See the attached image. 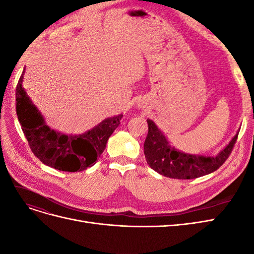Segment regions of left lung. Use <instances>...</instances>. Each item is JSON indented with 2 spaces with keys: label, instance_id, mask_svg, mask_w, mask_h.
I'll use <instances>...</instances> for the list:
<instances>
[{
  "label": "left lung",
  "instance_id": "8db88e82",
  "mask_svg": "<svg viewBox=\"0 0 254 254\" xmlns=\"http://www.w3.org/2000/svg\"><path fill=\"white\" fill-rule=\"evenodd\" d=\"M147 124L148 134L144 143L146 161L153 171L174 179H195L218 170L229 158L238 136L237 133L216 157L196 156L172 147L155 123L148 119Z\"/></svg>",
  "mask_w": 254,
  "mask_h": 254
}]
</instances>
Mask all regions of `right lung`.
<instances>
[{
  "instance_id": "add662e5",
  "label": "right lung",
  "mask_w": 254,
  "mask_h": 254,
  "mask_svg": "<svg viewBox=\"0 0 254 254\" xmlns=\"http://www.w3.org/2000/svg\"><path fill=\"white\" fill-rule=\"evenodd\" d=\"M23 71L16 92V109L30 149L45 165L64 172H81L93 166L123 115L109 118L79 135H66L45 125L44 119L22 87Z\"/></svg>"
}]
</instances>
